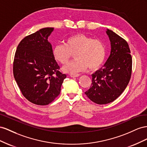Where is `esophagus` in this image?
<instances>
[{"label": "esophagus", "instance_id": "1", "mask_svg": "<svg viewBox=\"0 0 147 147\" xmlns=\"http://www.w3.org/2000/svg\"><path fill=\"white\" fill-rule=\"evenodd\" d=\"M79 76H80V74H70V76L71 78H78Z\"/></svg>", "mask_w": 147, "mask_h": 147}]
</instances>
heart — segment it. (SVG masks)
<instances>
[{
    "label": "heart",
    "mask_w": 147,
    "mask_h": 147,
    "mask_svg": "<svg viewBox=\"0 0 147 147\" xmlns=\"http://www.w3.org/2000/svg\"><path fill=\"white\" fill-rule=\"evenodd\" d=\"M76 60L62 68L63 72L76 74L88 68L91 71L99 69L106 59V45L102 40L82 34L68 37L65 44H58L53 49V57L57 62L65 64L73 54L76 53Z\"/></svg>",
    "instance_id": "heart-1"
}]
</instances>
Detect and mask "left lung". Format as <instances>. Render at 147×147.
<instances>
[{"mask_svg": "<svg viewBox=\"0 0 147 147\" xmlns=\"http://www.w3.org/2000/svg\"><path fill=\"white\" fill-rule=\"evenodd\" d=\"M111 52L102 68L92 74V82L85 94L91 101L99 104L112 102L126 88L132 73V57L127 42L107 29Z\"/></svg>", "mask_w": 147, "mask_h": 147, "instance_id": "obj_1", "label": "left lung"}]
</instances>
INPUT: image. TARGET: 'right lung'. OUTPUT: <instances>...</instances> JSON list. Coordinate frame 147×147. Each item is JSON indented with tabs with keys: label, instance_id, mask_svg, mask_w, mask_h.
<instances>
[{
	"label": "right lung",
	"instance_id": "1",
	"mask_svg": "<svg viewBox=\"0 0 147 147\" xmlns=\"http://www.w3.org/2000/svg\"><path fill=\"white\" fill-rule=\"evenodd\" d=\"M54 28H45L20 42L15 55L13 76L24 97L38 105L53 102L61 91L66 75L53 57L48 40Z\"/></svg>",
	"mask_w": 147,
	"mask_h": 147
}]
</instances>
